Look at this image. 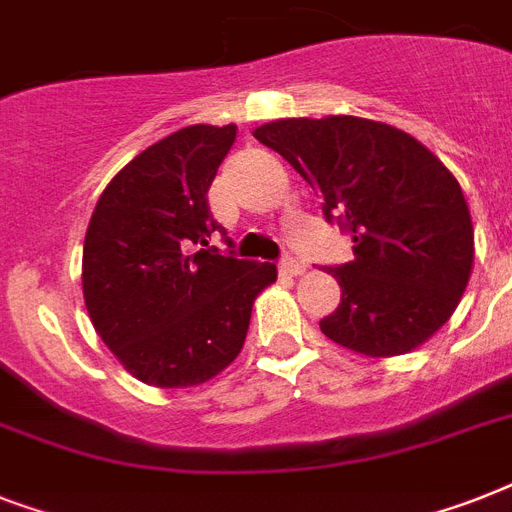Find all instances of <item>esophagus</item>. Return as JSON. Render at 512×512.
Wrapping results in <instances>:
<instances>
[{
	"label": "esophagus",
	"instance_id": "obj_1",
	"mask_svg": "<svg viewBox=\"0 0 512 512\" xmlns=\"http://www.w3.org/2000/svg\"><path fill=\"white\" fill-rule=\"evenodd\" d=\"M281 276H300V273L305 271L303 263H297V260H284V263L279 265Z\"/></svg>",
	"mask_w": 512,
	"mask_h": 512
}]
</instances>
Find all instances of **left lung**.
<instances>
[{
	"mask_svg": "<svg viewBox=\"0 0 512 512\" xmlns=\"http://www.w3.org/2000/svg\"><path fill=\"white\" fill-rule=\"evenodd\" d=\"M255 138L353 236V260L332 268L342 297L321 332L372 358L401 356L436 335L473 271L468 201L441 159L404 130L361 116L279 119Z\"/></svg>",
	"mask_w": 512,
	"mask_h": 512,
	"instance_id": "8db88e82",
	"label": "left lung"
}]
</instances>
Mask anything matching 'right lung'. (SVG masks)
Returning a JSON list of instances; mask_svg holds the SVG:
<instances>
[{"mask_svg":"<svg viewBox=\"0 0 512 512\" xmlns=\"http://www.w3.org/2000/svg\"><path fill=\"white\" fill-rule=\"evenodd\" d=\"M233 140L236 124L172 132L116 172L87 225L92 327L146 385L191 388L223 372L244 348L255 297L276 281L273 263L209 247L220 225L207 191Z\"/></svg>","mask_w":512,"mask_h":512,"instance_id":"1","label":"right lung"}]
</instances>
